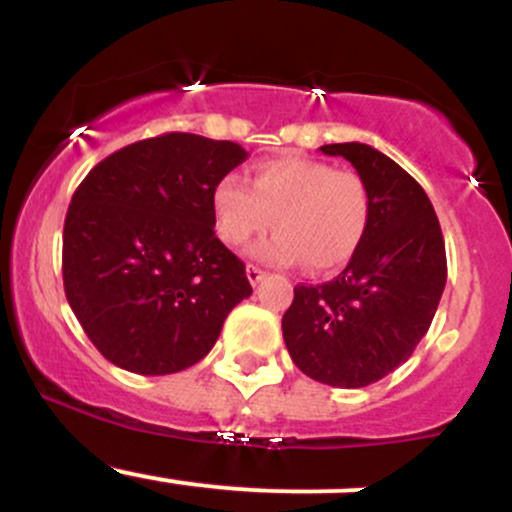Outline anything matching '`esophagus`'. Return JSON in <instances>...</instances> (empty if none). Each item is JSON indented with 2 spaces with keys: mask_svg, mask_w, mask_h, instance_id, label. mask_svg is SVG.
Instances as JSON below:
<instances>
[{
  "mask_svg": "<svg viewBox=\"0 0 512 512\" xmlns=\"http://www.w3.org/2000/svg\"><path fill=\"white\" fill-rule=\"evenodd\" d=\"M245 272H248V279H250L252 286H257L264 279V276H267V272H262V269L255 267V264H248V267H245Z\"/></svg>",
  "mask_w": 512,
  "mask_h": 512,
  "instance_id": "obj_1",
  "label": "esophagus"
}]
</instances>
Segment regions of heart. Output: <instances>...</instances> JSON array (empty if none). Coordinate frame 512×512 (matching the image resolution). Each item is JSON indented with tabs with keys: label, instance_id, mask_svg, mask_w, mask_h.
<instances>
[{
	"label": "heart",
	"instance_id": "heart-1",
	"mask_svg": "<svg viewBox=\"0 0 512 512\" xmlns=\"http://www.w3.org/2000/svg\"><path fill=\"white\" fill-rule=\"evenodd\" d=\"M211 202L228 245H245L274 221L276 233L255 245V255L284 267L305 262L315 274L344 267L361 248L370 219L361 175L303 156L257 163L252 187L226 175L216 182Z\"/></svg>",
	"mask_w": 512,
	"mask_h": 512
}]
</instances>
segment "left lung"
<instances>
[{
	"label": "left lung",
	"instance_id": "obj_1",
	"mask_svg": "<svg viewBox=\"0 0 512 512\" xmlns=\"http://www.w3.org/2000/svg\"><path fill=\"white\" fill-rule=\"evenodd\" d=\"M320 151L356 168L370 219L337 279L293 289L281 330L308 378L354 390L378 383L414 354L438 310L448 260L431 199L407 170L368 144H325Z\"/></svg>",
	"mask_w": 512,
	"mask_h": 512
}]
</instances>
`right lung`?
<instances>
[{"label": "right lung", "instance_id": "obj_1", "mask_svg": "<svg viewBox=\"0 0 512 512\" xmlns=\"http://www.w3.org/2000/svg\"><path fill=\"white\" fill-rule=\"evenodd\" d=\"M248 158L233 142L170 132L103 158L76 187L62 238L64 293L115 366H195L248 298L245 264L216 238L214 187Z\"/></svg>", "mask_w": 512, "mask_h": 512}]
</instances>
